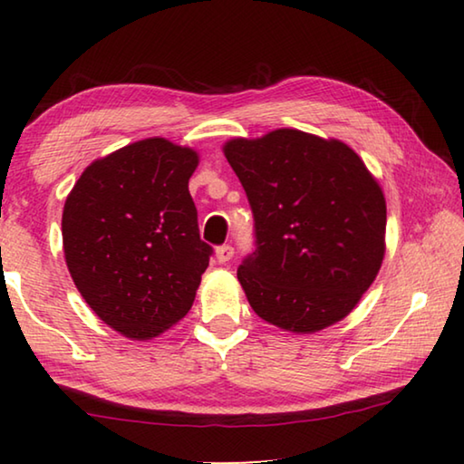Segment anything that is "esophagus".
Masks as SVG:
<instances>
[{
	"instance_id": "esophagus-1",
	"label": "esophagus",
	"mask_w": 464,
	"mask_h": 464,
	"mask_svg": "<svg viewBox=\"0 0 464 464\" xmlns=\"http://www.w3.org/2000/svg\"><path fill=\"white\" fill-rule=\"evenodd\" d=\"M231 257H233V247H231V246H221V247H217V262H218V264L229 262Z\"/></svg>"
}]
</instances>
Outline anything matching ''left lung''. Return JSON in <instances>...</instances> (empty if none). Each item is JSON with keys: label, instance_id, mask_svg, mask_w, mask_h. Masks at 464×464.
Wrapping results in <instances>:
<instances>
[{"label": "left lung", "instance_id": "1", "mask_svg": "<svg viewBox=\"0 0 464 464\" xmlns=\"http://www.w3.org/2000/svg\"><path fill=\"white\" fill-rule=\"evenodd\" d=\"M223 151L254 213L256 251L237 270L251 309L293 334L342 321L384 257L387 204L364 161L296 129L233 139Z\"/></svg>", "mask_w": 464, "mask_h": 464}]
</instances>
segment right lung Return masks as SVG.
Returning a JSON list of instances; mask_svg holds the SVG:
<instances>
[{
  "mask_svg": "<svg viewBox=\"0 0 464 464\" xmlns=\"http://www.w3.org/2000/svg\"><path fill=\"white\" fill-rule=\"evenodd\" d=\"M198 153L168 139L130 143L85 168L63 208L69 274L92 311L151 340L190 311L213 247L188 179Z\"/></svg>",
  "mask_w": 464,
  "mask_h": 464,
  "instance_id": "1",
  "label": "right lung"
}]
</instances>
